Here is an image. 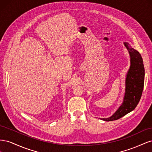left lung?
I'll use <instances>...</instances> for the list:
<instances>
[{"label":"left lung","mask_w":152,"mask_h":152,"mask_svg":"<svg viewBox=\"0 0 152 152\" xmlns=\"http://www.w3.org/2000/svg\"><path fill=\"white\" fill-rule=\"evenodd\" d=\"M124 45L130 54L131 66L127 74L124 102L112 116L102 118L104 121L118 120L134 110L140 102L143 90L145 68L141 54L127 42H124Z\"/></svg>","instance_id":"left-lung-1"}]
</instances>
